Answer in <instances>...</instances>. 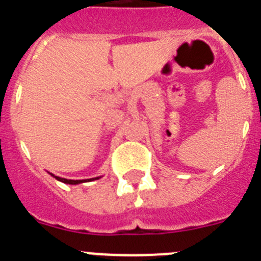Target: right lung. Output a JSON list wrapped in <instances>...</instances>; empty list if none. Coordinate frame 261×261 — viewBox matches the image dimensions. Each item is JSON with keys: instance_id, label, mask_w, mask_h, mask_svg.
Returning <instances> with one entry per match:
<instances>
[{"instance_id": "obj_1", "label": "right lung", "mask_w": 261, "mask_h": 261, "mask_svg": "<svg viewBox=\"0 0 261 261\" xmlns=\"http://www.w3.org/2000/svg\"><path fill=\"white\" fill-rule=\"evenodd\" d=\"M58 178L59 181H62V182H64V184H69V185H79V184H83V182H85V181H73V180H64V178Z\"/></svg>"}]
</instances>
